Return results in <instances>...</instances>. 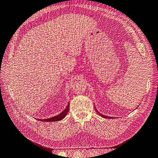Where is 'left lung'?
I'll return each mask as SVG.
<instances>
[{
  "mask_svg": "<svg viewBox=\"0 0 158 158\" xmlns=\"http://www.w3.org/2000/svg\"><path fill=\"white\" fill-rule=\"evenodd\" d=\"M95 111H96V112L99 114L100 116L102 117H103V118H113V117H108V116H106V115H103V114H101L100 113H99V112H98V110L96 109V108H95Z\"/></svg>",
  "mask_w": 158,
  "mask_h": 158,
  "instance_id": "obj_1",
  "label": "left lung"
}]
</instances>
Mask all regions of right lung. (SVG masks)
Wrapping results in <instances>:
<instances>
[{"label": "right lung", "instance_id": "1", "mask_svg": "<svg viewBox=\"0 0 158 158\" xmlns=\"http://www.w3.org/2000/svg\"><path fill=\"white\" fill-rule=\"evenodd\" d=\"M69 110V103H68V106H66V107L65 108V109L64 111L60 113L59 114L55 117H52L49 118H45V119H37V120L41 121H44V122H53V121H61L62 119H63L65 116L67 114Z\"/></svg>", "mask_w": 158, "mask_h": 158}]
</instances>
